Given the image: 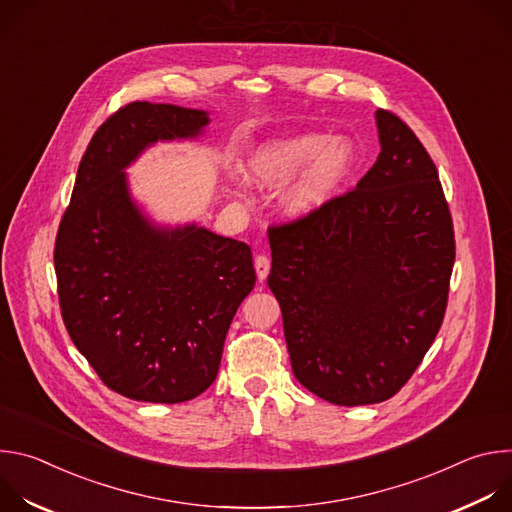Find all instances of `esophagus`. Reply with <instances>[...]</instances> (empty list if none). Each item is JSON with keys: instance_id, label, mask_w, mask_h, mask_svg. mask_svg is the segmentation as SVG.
<instances>
[{"instance_id": "obj_1", "label": "esophagus", "mask_w": 512, "mask_h": 512, "mask_svg": "<svg viewBox=\"0 0 512 512\" xmlns=\"http://www.w3.org/2000/svg\"><path fill=\"white\" fill-rule=\"evenodd\" d=\"M269 267H271V259L267 255H257L255 257V269H257V277L259 281H263L269 275Z\"/></svg>"}]
</instances>
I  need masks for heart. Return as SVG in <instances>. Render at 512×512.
Returning a JSON list of instances; mask_svg holds the SVG:
<instances>
[{
  "label": "heart",
  "mask_w": 512,
  "mask_h": 512,
  "mask_svg": "<svg viewBox=\"0 0 512 512\" xmlns=\"http://www.w3.org/2000/svg\"><path fill=\"white\" fill-rule=\"evenodd\" d=\"M354 164L348 139H330L322 133H302L267 141L251 154L247 178L257 186H281L300 176L285 194V206L306 214L324 204Z\"/></svg>",
  "instance_id": "b5f03b06"
}]
</instances>
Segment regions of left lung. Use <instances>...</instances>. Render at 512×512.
Listing matches in <instances>:
<instances>
[{
  "label": "left lung",
  "instance_id": "obj_1",
  "mask_svg": "<svg viewBox=\"0 0 512 512\" xmlns=\"http://www.w3.org/2000/svg\"><path fill=\"white\" fill-rule=\"evenodd\" d=\"M381 154L344 194L269 227V287L296 379L334 405L397 395L442 328L456 259L437 168L377 111Z\"/></svg>",
  "mask_w": 512,
  "mask_h": 512
}]
</instances>
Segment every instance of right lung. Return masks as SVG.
I'll list each match as a JSON object with an SVG mask.
<instances>
[{
	"instance_id": "obj_1",
	"label": "right lung",
	"mask_w": 512,
	"mask_h": 512,
	"mask_svg": "<svg viewBox=\"0 0 512 512\" xmlns=\"http://www.w3.org/2000/svg\"><path fill=\"white\" fill-rule=\"evenodd\" d=\"M208 117L133 101L95 131L54 243L70 340L115 393L182 403L221 367L229 326L255 287L251 247L206 229H154L123 168L158 139L194 137Z\"/></svg>"
}]
</instances>
